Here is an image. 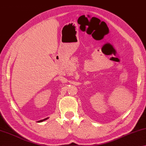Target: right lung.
<instances>
[{"instance_id": "right-lung-1", "label": "right lung", "mask_w": 146, "mask_h": 146, "mask_svg": "<svg viewBox=\"0 0 146 146\" xmlns=\"http://www.w3.org/2000/svg\"><path fill=\"white\" fill-rule=\"evenodd\" d=\"M48 118H46V119H42V120H40V121H38V122H42V121H45V120H46Z\"/></svg>"}]
</instances>
